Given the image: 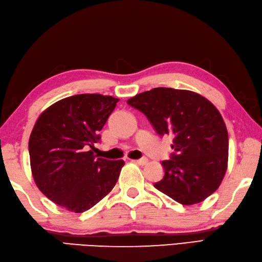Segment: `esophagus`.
I'll return each instance as SVG.
<instances>
[{
	"instance_id": "obj_1",
	"label": "esophagus",
	"mask_w": 262,
	"mask_h": 262,
	"mask_svg": "<svg viewBox=\"0 0 262 262\" xmlns=\"http://www.w3.org/2000/svg\"><path fill=\"white\" fill-rule=\"evenodd\" d=\"M135 164H139V165H145L147 163V159L146 158H141V159H135L133 160Z\"/></svg>"
}]
</instances>
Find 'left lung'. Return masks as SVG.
<instances>
[{
  "mask_svg": "<svg viewBox=\"0 0 262 262\" xmlns=\"http://www.w3.org/2000/svg\"><path fill=\"white\" fill-rule=\"evenodd\" d=\"M144 113L158 135L173 136L174 154L161 161L165 175L155 183L182 205H193L215 191L228 166V132L213 104L197 93L154 88L127 101Z\"/></svg>",
  "mask_w": 262,
  "mask_h": 262,
  "instance_id": "1",
  "label": "left lung"
}]
</instances>
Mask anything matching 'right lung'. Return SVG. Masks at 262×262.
<instances>
[{"instance_id":"1","label":"right lung","mask_w":262,"mask_h":262,"mask_svg":"<svg viewBox=\"0 0 262 262\" xmlns=\"http://www.w3.org/2000/svg\"><path fill=\"white\" fill-rule=\"evenodd\" d=\"M118 102L101 94L74 95L52 104L35 122L28 142L33 179L68 211L89 210L117 183L125 161L97 158L94 144Z\"/></svg>"}]
</instances>
